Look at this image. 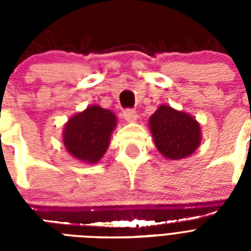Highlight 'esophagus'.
Returning <instances> with one entry per match:
<instances>
[{
  "instance_id": "esophagus-1",
  "label": "esophagus",
  "mask_w": 251,
  "mask_h": 251,
  "mask_svg": "<svg viewBox=\"0 0 251 251\" xmlns=\"http://www.w3.org/2000/svg\"><path fill=\"white\" fill-rule=\"evenodd\" d=\"M122 116H124V118H125L127 122H134L138 117L137 112L134 109H125L124 110V113H122Z\"/></svg>"
}]
</instances>
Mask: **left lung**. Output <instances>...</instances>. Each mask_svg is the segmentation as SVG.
I'll use <instances>...</instances> for the list:
<instances>
[{
  "instance_id": "1",
  "label": "left lung",
  "mask_w": 251,
  "mask_h": 251,
  "mask_svg": "<svg viewBox=\"0 0 251 251\" xmlns=\"http://www.w3.org/2000/svg\"><path fill=\"white\" fill-rule=\"evenodd\" d=\"M150 129L159 152L172 160L189 156L201 143L198 122L168 105H161L151 116Z\"/></svg>"
}]
</instances>
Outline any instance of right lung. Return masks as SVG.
I'll list each match as a JSON object with an SVG mask.
<instances>
[{"mask_svg":"<svg viewBox=\"0 0 251 251\" xmlns=\"http://www.w3.org/2000/svg\"><path fill=\"white\" fill-rule=\"evenodd\" d=\"M116 126V116L98 105L73 116L65 126L64 143L78 160L98 163L109 146L110 134Z\"/></svg>","mask_w":251,"mask_h":251,"instance_id":"add662e5","label":"right lung"}]
</instances>
